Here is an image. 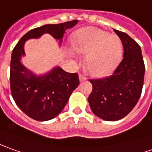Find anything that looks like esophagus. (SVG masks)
Listing matches in <instances>:
<instances>
[{"mask_svg": "<svg viewBox=\"0 0 152 152\" xmlns=\"http://www.w3.org/2000/svg\"><path fill=\"white\" fill-rule=\"evenodd\" d=\"M79 80H80V81H85V80H86V77L85 76H83V75L80 74V75H79Z\"/></svg>", "mask_w": 152, "mask_h": 152, "instance_id": "obj_1", "label": "esophagus"}]
</instances>
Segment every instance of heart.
Masks as SVG:
<instances>
[{
    "label": "heart",
    "instance_id": "b5f03b06",
    "mask_svg": "<svg viewBox=\"0 0 152 152\" xmlns=\"http://www.w3.org/2000/svg\"><path fill=\"white\" fill-rule=\"evenodd\" d=\"M73 48L80 55H87L85 68L94 76H105L113 71L123 54V45L118 36L93 27L76 32Z\"/></svg>",
    "mask_w": 152,
    "mask_h": 152
}]
</instances>
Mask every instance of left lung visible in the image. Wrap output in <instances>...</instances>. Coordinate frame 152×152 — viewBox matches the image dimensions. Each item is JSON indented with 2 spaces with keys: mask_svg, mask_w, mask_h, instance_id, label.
<instances>
[{
  "mask_svg": "<svg viewBox=\"0 0 152 152\" xmlns=\"http://www.w3.org/2000/svg\"><path fill=\"white\" fill-rule=\"evenodd\" d=\"M124 47V58L110 76L91 79L88 102L93 113L106 121H116L133 109L141 95L145 64L140 45L128 34L113 29Z\"/></svg>",
  "mask_w": 152,
  "mask_h": 152,
  "instance_id": "obj_1",
  "label": "left lung"
}]
</instances>
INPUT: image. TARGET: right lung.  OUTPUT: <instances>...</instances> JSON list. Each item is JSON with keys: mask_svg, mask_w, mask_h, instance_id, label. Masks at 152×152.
Segmentation results:
<instances>
[{"mask_svg": "<svg viewBox=\"0 0 152 152\" xmlns=\"http://www.w3.org/2000/svg\"><path fill=\"white\" fill-rule=\"evenodd\" d=\"M77 23V20H73L32 29L22 37L12 50L10 66L12 96L19 108L33 119L47 121L55 118L63 110L80 81L77 73H68L59 66L42 76L34 75L21 62L22 56L25 55V42L50 34L61 43L66 30Z\"/></svg>", "mask_w": 152, "mask_h": 152, "instance_id": "1", "label": "right lung"}]
</instances>
